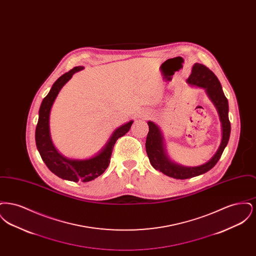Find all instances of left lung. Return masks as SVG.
<instances>
[{"label":"left lung","instance_id":"1","mask_svg":"<svg viewBox=\"0 0 256 256\" xmlns=\"http://www.w3.org/2000/svg\"><path fill=\"white\" fill-rule=\"evenodd\" d=\"M186 82L190 86L204 88L206 92L207 96L216 108L222 124V141L215 154L206 163L196 167L183 166L170 160L166 150L164 137L161 130L158 124L148 121L146 150L150 162L156 170H160L164 174L176 180L191 178L211 170L220 158V156L228 145L230 136L228 102L224 94L222 86L215 74L209 70L206 66L200 63H195L192 68V73Z\"/></svg>","mask_w":256,"mask_h":256}]
</instances>
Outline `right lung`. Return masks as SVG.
Returning a JSON list of instances; mask_svg holds the SVG:
<instances>
[{"instance_id":"obj_1","label":"right lung","mask_w":256,"mask_h":256,"mask_svg":"<svg viewBox=\"0 0 256 256\" xmlns=\"http://www.w3.org/2000/svg\"><path fill=\"white\" fill-rule=\"evenodd\" d=\"M84 69V66L74 67L68 73L62 74L52 84L48 95L41 102L36 130L37 150L49 170L58 178L74 182H91L106 170L110 165L111 154L116 141L130 130L134 122V121H130L117 128L111 134L106 145L90 158H67L58 152L52 141L50 132V110L61 88L71 80L74 74Z\"/></svg>"}]
</instances>
